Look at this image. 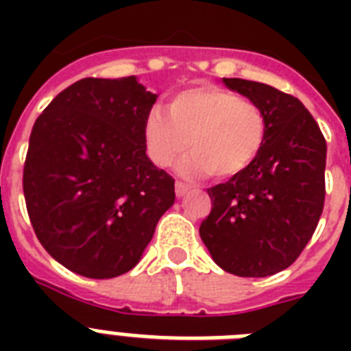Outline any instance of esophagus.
Segmentation results:
<instances>
[{
  "mask_svg": "<svg viewBox=\"0 0 351 351\" xmlns=\"http://www.w3.org/2000/svg\"><path fill=\"white\" fill-rule=\"evenodd\" d=\"M175 191H176V197L182 198V197H184V195H186L187 191H189V187H187L186 184H184V182H176V184H175Z\"/></svg>",
  "mask_w": 351,
  "mask_h": 351,
  "instance_id": "obj_1",
  "label": "esophagus"
}]
</instances>
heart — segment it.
Here are the masks:
<instances>
[{"instance_id":"b5f03b06","label":"heart","mask_w":351,"mask_h":351,"mask_svg":"<svg viewBox=\"0 0 351 351\" xmlns=\"http://www.w3.org/2000/svg\"><path fill=\"white\" fill-rule=\"evenodd\" d=\"M167 114L151 109L143 120L149 158L169 167L191 151L182 171L231 178L253 165L266 142V118L256 104L231 90L202 85L171 96Z\"/></svg>"}]
</instances>
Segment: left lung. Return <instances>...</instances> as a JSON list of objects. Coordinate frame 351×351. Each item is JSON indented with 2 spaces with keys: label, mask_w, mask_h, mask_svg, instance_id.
Segmentation results:
<instances>
[{
  "label": "left lung",
  "mask_w": 351,
  "mask_h": 351,
  "mask_svg": "<svg viewBox=\"0 0 351 351\" xmlns=\"http://www.w3.org/2000/svg\"><path fill=\"white\" fill-rule=\"evenodd\" d=\"M222 82L261 107L266 142L244 173L209 187L213 208L200 239L224 271L267 277L297 261L319 224L326 140L295 96L250 80Z\"/></svg>",
  "instance_id": "1"
}]
</instances>
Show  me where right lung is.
<instances>
[{
    "label": "right lung",
    "mask_w": 351,
    "mask_h": 351,
    "mask_svg": "<svg viewBox=\"0 0 351 351\" xmlns=\"http://www.w3.org/2000/svg\"><path fill=\"white\" fill-rule=\"evenodd\" d=\"M156 95L127 78H84L36 120L23 169L30 224L71 271L112 278L136 266L175 180L145 154L143 120Z\"/></svg>",
    "instance_id": "right-lung-1"
}]
</instances>
